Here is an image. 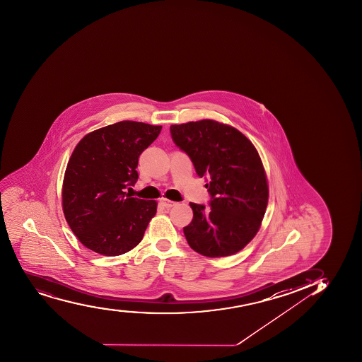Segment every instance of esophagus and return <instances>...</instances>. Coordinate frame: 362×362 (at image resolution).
<instances>
[{
  "label": "esophagus",
  "instance_id": "34e87169",
  "mask_svg": "<svg viewBox=\"0 0 362 362\" xmlns=\"http://www.w3.org/2000/svg\"><path fill=\"white\" fill-rule=\"evenodd\" d=\"M160 203L166 209L172 208V206L175 205V202L170 201V199H166V198H161Z\"/></svg>",
  "mask_w": 362,
  "mask_h": 362
}]
</instances>
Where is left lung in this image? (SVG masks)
I'll list each match as a JSON object with an SVG mask.
<instances>
[{"instance_id": "obj_1", "label": "left lung", "mask_w": 362, "mask_h": 362, "mask_svg": "<svg viewBox=\"0 0 362 362\" xmlns=\"http://www.w3.org/2000/svg\"><path fill=\"white\" fill-rule=\"evenodd\" d=\"M170 132L210 194V208L190 203L194 218L183 229L187 243L208 257L236 254L257 233L268 204L257 151L240 131L215 120L171 125Z\"/></svg>"}]
</instances>
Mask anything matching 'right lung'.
<instances>
[{
  "mask_svg": "<svg viewBox=\"0 0 362 362\" xmlns=\"http://www.w3.org/2000/svg\"><path fill=\"white\" fill-rule=\"evenodd\" d=\"M161 126L119 122L83 136L69 159L62 187L66 221L80 242L105 256L132 250L143 240L157 202L131 197L138 159Z\"/></svg>",
  "mask_w": 362,
  "mask_h": 362,
  "instance_id": "obj_1",
  "label": "right lung"
}]
</instances>
